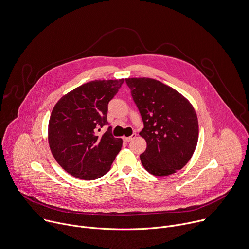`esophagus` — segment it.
I'll use <instances>...</instances> for the list:
<instances>
[{
  "mask_svg": "<svg viewBox=\"0 0 249 249\" xmlns=\"http://www.w3.org/2000/svg\"><path fill=\"white\" fill-rule=\"evenodd\" d=\"M136 137V133H133L131 136H128V137H123V139H124V141H125V142H129V141H131L133 138H135Z\"/></svg>",
  "mask_w": 249,
  "mask_h": 249,
  "instance_id": "1",
  "label": "esophagus"
}]
</instances>
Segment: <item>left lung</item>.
Instances as JSON below:
<instances>
[{
  "label": "left lung",
  "mask_w": 249,
  "mask_h": 249,
  "mask_svg": "<svg viewBox=\"0 0 249 249\" xmlns=\"http://www.w3.org/2000/svg\"><path fill=\"white\" fill-rule=\"evenodd\" d=\"M144 127L147 143L140 155L144 169L157 177L182 169L198 141V120L193 106L174 88L148 77L125 78Z\"/></svg>",
  "instance_id": "1"
}]
</instances>
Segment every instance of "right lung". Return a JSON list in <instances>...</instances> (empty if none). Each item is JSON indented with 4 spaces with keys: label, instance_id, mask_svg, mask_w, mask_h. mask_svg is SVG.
Returning <instances> with one entry per match:
<instances>
[{
    "label": "right lung",
    "instance_id": "1",
    "mask_svg": "<svg viewBox=\"0 0 249 249\" xmlns=\"http://www.w3.org/2000/svg\"><path fill=\"white\" fill-rule=\"evenodd\" d=\"M124 81L122 78L84 83L55 105L49 120V146L58 164L70 175L91 180L110 171L123 139L112 135L111 126L102 136L96 132L108 124V104Z\"/></svg>",
    "mask_w": 249,
    "mask_h": 249
}]
</instances>
